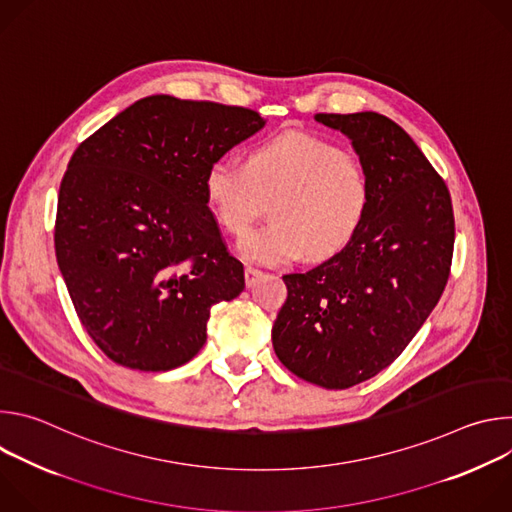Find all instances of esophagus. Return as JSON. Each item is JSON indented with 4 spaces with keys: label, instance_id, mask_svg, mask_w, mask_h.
I'll list each match as a JSON object with an SVG mask.
<instances>
[{
    "label": "esophagus",
    "instance_id": "obj_1",
    "mask_svg": "<svg viewBox=\"0 0 512 512\" xmlns=\"http://www.w3.org/2000/svg\"><path fill=\"white\" fill-rule=\"evenodd\" d=\"M261 277H263L261 269H255V267H247L245 269V283H247V287H253Z\"/></svg>",
    "mask_w": 512,
    "mask_h": 512
}]
</instances>
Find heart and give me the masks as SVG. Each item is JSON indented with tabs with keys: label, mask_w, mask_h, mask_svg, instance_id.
<instances>
[{
	"label": "heart",
	"mask_w": 512,
	"mask_h": 512,
	"mask_svg": "<svg viewBox=\"0 0 512 512\" xmlns=\"http://www.w3.org/2000/svg\"><path fill=\"white\" fill-rule=\"evenodd\" d=\"M206 206L233 237L245 235L271 200V225L249 233L239 253L261 265L302 255L314 261L340 253L358 233L371 204L364 164L338 145L285 133L249 150L245 164L214 160L204 174Z\"/></svg>",
	"instance_id": "obj_1"
}]
</instances>
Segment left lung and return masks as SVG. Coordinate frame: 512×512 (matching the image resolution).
I'll list each match as a JSON object with an SVG mask.
<instances>
[{
	"instance_id": "left-lung-1",
	"label": "left lung",
	"mask_w": 512,
	"mask_h": 512,
	"mask_svg": "<svg viewBox=\"0 0 512 512\" xmlns=\"http://www.w3.org/2000/svg\"><path fill=\"white\" fill-rule=\"evenodd\" d=\"M342 131L371 180L369 212L328 261L287 273L271 330L287 371L348 389L387 369L440 302L454 253V210L442 176L385 115L318 113Z\"/></svg>"
}]
</instances>
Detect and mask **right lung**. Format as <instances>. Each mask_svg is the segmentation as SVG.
Masks as SVG:
<instances>
[{
	"instance_id": "obj_1",
	"label": "right lung",
	"mask_w": 512,
	"mask_h": 512,
	"mask_svg": "<svg viewBox=\"0 0 512 512\" xmlns=\"http://www.w3.org/2000/svg\"><path fill=\"white\" fill-rule=\"evenodd\" d=\"M265 119L152 95L87 137L60 182L54 247L93 342L135 371H170L206 342L210 308L245 289L204 198L206 168Z\"/></svg>"
}]
</instances>
